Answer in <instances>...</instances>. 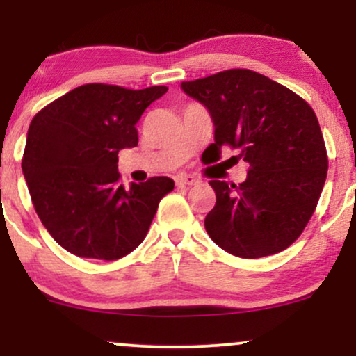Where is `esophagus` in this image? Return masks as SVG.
Masks as SVG:
<instances>
[{"instance_id": "esophagus-1", "label": "esophagus", "mask_w": 356, "mask_h": 356, "mask_svg": "<svg viewBox=\"0 0 356 356\" xmlns=\"http://www.w3.org/2000/svg\"><path fill=\"white\" fill-rule=\"evenodd\" d=\"M175 184L181 187H186V186H195L197 184V179L194 177V175L191 174H179L175 175Z\"/></svg>"}]
</instances>
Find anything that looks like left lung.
I'll return each instance as SVG.
<instances>
[{
	"instance_id": "left-lung-1",
	"label": "left lung",
	"mask_w": 356,
	"mask_h": 356,
	"mask_svg": "<svg viewBox=\"0 0 356 356\" xmlns=\"http://www.w3.org/2000/svg\"><path fill=\"white\" fill-rule=\"evenodd\" d=\"M182 90L209 110L214 144L238 150L246 181H211L216 206L204 226L218 246L256 259L284 251L300 238L326 181L325 140L306 100L261 73L232 68L182 81Z\"/></svg>"
}]
</instances>
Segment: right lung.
<instances>
[{"label": "right lung", "mask_w": 356, "mask_h": 356, "mask_svg": "<svg viewBox=\"0 0 356 356\" xmlns=\"http://www.w3.org/2000/svg\"><path fill=\"white\" fill-rule=\"evenodd\" d=\"M167 92L87 83L40 110L28 129L22 169L36 214L72 254L113 261L144 241L159 202L174 189L150 177L125 189L118 150L136 147V124Z\"/></svg>", "instance_id": "add662e5"}]
</instances>
